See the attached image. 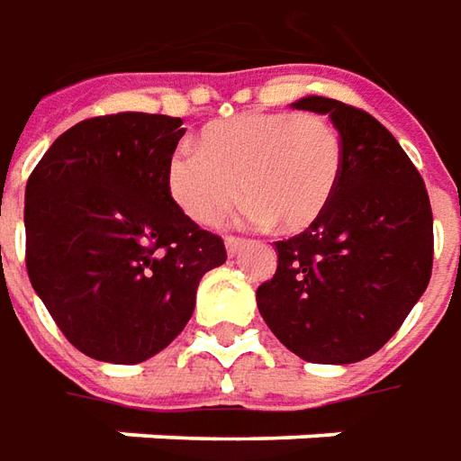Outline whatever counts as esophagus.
Wrapping results in <instances>:
<instances>
[{
  "instance_id": "obj_1",
  "label": "esophagus",
  "mask_w": 461,
  "mask_h": 461,
  "mask_svg": "<svg viewBox=\"0 0 461 461\" xmlns=\"http://www.w3.org/2000/svg\"><path fill=\"white\" fill-rule=\"evenodd\" d=\"M224 245H227V252H230V255H240V252H242V249H245V240H242V237H227V240H224Z\"/></svg>"
}]
</instances>
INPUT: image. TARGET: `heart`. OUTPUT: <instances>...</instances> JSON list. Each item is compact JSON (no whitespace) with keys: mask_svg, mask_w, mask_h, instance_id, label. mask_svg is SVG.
<instances>
[{"mask_svg":"<svg viewBox=\"0 0 461 461\" xmlns=\"http://www.w3.org/2000/svg\"><path fill=\"white\" fill-rule=\"evenodd\" d=\"M196 145L170 158L167 185L203 227L230 212L242 185L249 221L298 231L324 212L339 183V130L321 114L247 112L203 127Z\"/></svg>","mask_w":461,"mask_h":461,"instance_id":"obj_1","label":"heart"}]
</instances>
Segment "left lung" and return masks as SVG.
I'll return each mask as SVG.
<instances>
[{
    "mask_svg": "<svg viewBox=\"0 0 461 461\" xmlns=\"http://www.w3.org/2000/svg\"><path fill=\"white\" fill-rule=\"evenodd\" d=\"M294 109L334 122L341 173L309 230L276 242L278 270L258 288V309L301 359L352 365L401 329L431 280V203L416 166L373 114L326 96Z\"/></svg>",
    "mask_w": 461,
    "mask_h": 461,
    "instance_id": "obj_1",
    "label": "left lung"
}]
</instances>
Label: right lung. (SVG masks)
<instances>
[{
	"mask_svg": "<svg viewBox=\"0 0 461 461\" xmlns=\"http://www.w3.org/2000/svg\"><path fill=\"white\" fill-rule=\"evenodd\" d=\"M181 117L120 112L73 124L24 188L27 276L58 329L99 362L137 365L188 324L227 260L170 196Z\"/></svg>",
	"mask_w": 461,
	"mask_h": 461,
	"instance_id": "add662e5",
	"label": "right lung"
}]
</instances>
